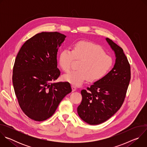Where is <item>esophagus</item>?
<instances>
[{"mask_svg":"<svg viewBox=\"0 0 147 147\" xmlns=\"http://www.w3.org/2000/svg\"><path fill=\"white\" fill-rule=\"evenodd\" d=\"M71 88H72V91L74 92V91H76V90H77V88L75 87V86H71Z\"/></svg>","mask_w":147,"mask_h":147,"instance_id":"34e87169","label":"esophagus"}]
</instances>
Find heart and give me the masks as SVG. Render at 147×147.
Instances as JSON below:
<instances>
[{
    "label": "heart",
    "instance_id": "heart-1",
    "mask_svg": "<svg viewBox=\"0 0 147 147\" xmlns=\"http://www.w3.org/2000/svg\"><path fill=\"white\" fill-rule=\"evenodd\" d=\"M82 59L78 70H73L63 75V80L71 84L78 86L86 80L94 82L105 76L113 65L112 58L105 53L103 49L92 42L81 40L74 44L71 50L64 49L58 57V63L65 72L70 69L73 59Z\"/></svg>",
    "mask_w": 147,
    "mask_h": 147
}]
</instances>
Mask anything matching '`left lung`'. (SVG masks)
<instances>
[{
    "label": "left lung",
    "mask_w": 147,
    "mask_h": 147,
    "mask_svg": "<svg viewBox=\"0 0 147 147\" xmlns=\"http://www.w3.org/2000/svg\"><path fill=\"white\" fill-rule=\"evenodd\" d=\"M105 39L115 55L113 67L87 88L88 91L81 90L82 101L77 108L80 117L91 125L105 122L118 111L124 102L131 77L130 66L122 48L108 38Z\"/></svg>",
    "instance_id": "obj_1"
}]
</instances>
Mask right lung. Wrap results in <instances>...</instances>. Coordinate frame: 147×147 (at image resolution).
<instances>
[{"mask_svg":"<svg viewBox=\"0 0 147 147\" xmlns=\"http://www.w3.org/2000/svg\"><path fill=\"white\" fill-rule=\"evenodd\" d=\"M66 36L42 32L20 49L13 71V84L20 107L30 119L44 121L55 112L61 100L71 92L68 82H53L60 76L57 54Z\"/></svg>","mask_w":147,"mask_h":147,"instance_id":"obj_1","label":"right lung"}]
</instances>
